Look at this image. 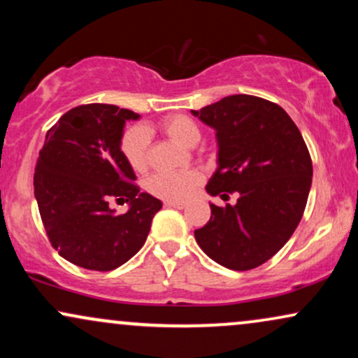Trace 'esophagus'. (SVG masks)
Returning <instances> with one entry per match:
<instances>
[{"label":"esophagus","mask_w":358,"mask_h":358,"mask_svg":"<svg viewBox=\"0 0 358 358\" xmlns=\"http://www.w3.org/2000/svg\"><path fill=\"white\" fill-rule=\"evenodd\" d=\"M165 207H171V208H180V210H182V208L187 207V205L182 203V202H173V200H166V202H165Z\"/></svg>","instance_id":"34e87169"}]
</instances>
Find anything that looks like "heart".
<instances>
[{"mask_svg": "<svg viewBox=\"0 0 358 358\" xmlns=\"http://www.w3.org/2000/svg\"><path fill=\"white\" fill-rule=\"evenodd\" d=\"M159 129L185 148L196 146L202 138L199 124L192 117L183 116V114L165 117L159 122ZM119 150L131 170L136 173H143L148 170L150 166V134L145 127L133 126L126 129L119 141ZM202 180L203 175L193 168L176 171V173H163L162 171V173H155L151 178H148L146 190L158 199L182 202L192 195V192L202 183Z\"/></svg>", "mask_w": 358, "mask_h": 358, "instance_id": "heart-1", "label": "heart"}]
</instances>
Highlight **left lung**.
Segmentation results:
<instances>
[{
	"instance_id": "left-lung-1",
	"label": "left lung",
	"mask_w": 358,
	"mask_h": 358,
	"mask_svg": "<svg viewBox=\"0 0 358 358\" xmlns=\"http://www.w3.org/2000/svg\"><path fill=\"white\" fill-rule=\"evenodd\" d=\"M192 114L215 129L219 143L207 192L222 199L239 193L236 205L210 203V220L195 239L224 268H257L289 241L305 212L313 176L305 139L281 106L248 94Z\"/></svg>"
}]
</instances>
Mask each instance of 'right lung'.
I'll return each instance as SVG.
<instances>
[{"label": "right lung", "instance_id": "obj_1", "mask_svg": "<svg viewBox=\"0 0 358 358\" xmlns=\"http://www.w3.org/2000/svg\"><path fill=\"white\" fill-rule=\"evenodd\" d=\"M139 114L113 104L77 106L48 129L34 187L45 232L72 264L113 271L129 261L150 234L162 202L139 192L119 150L126 121ZM110 201H129L116 216Z\"/></svg>", "mask_w": 358, "mask_h": 358}]
</instances>
